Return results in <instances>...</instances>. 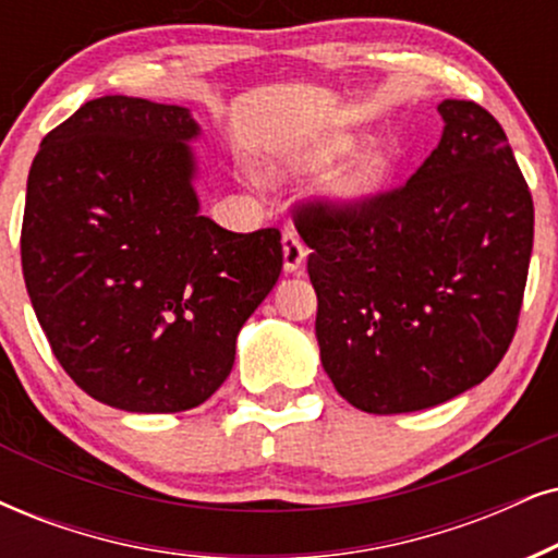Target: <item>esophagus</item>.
I'll list each match as a JSON object with an SVG mask.
<instances>
[{"mask_svg":"<svg viewBox=\"0 0 558 558\" xmlns=\"http://www.w3.org/2000/svg\"><path fill=\"white\" fill-rule=\"evenodd\" d=\"M306 255H308V250H306V244L301 242V236L295 234V231H286V234H283V267H286V272H299Z\"/></svg>","mask_w":558,"mask_h":558,"instance_id":"1","label":"esophagus"}]
</instances>
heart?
Wrapping results in <instances>:
<instances>
[{"label": "heart", "mask_w": 558, "mask_h": 558, "mask_svg": "<svg viewBox=\"0 0 558 558\" xmlns=\"http://www.w3.org/2000/svg\"><path fill=\"white\" fill-rule=\"evenodd\" d=\"M355 138L352 136H335L329 138V144H324L319 151L312 157L314 167H327L335 159L344 157L352 151ZM391 174V159L380 151H368L363 157H357L352 165L340 169L337 174H331L324 185V195L331 206L340 208H361L368 206L371 201H376L380 190L386 187Z\"/></svg>", "instance_id": "1"}]
</instances>
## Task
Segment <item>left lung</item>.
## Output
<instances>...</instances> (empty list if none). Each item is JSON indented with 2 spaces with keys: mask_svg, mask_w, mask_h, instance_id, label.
I'll use <instances>...</instances> for the list:
<instances>
[{
  "mask_svg": "<svg viewBox=\"0 0 558 558\" xmlns=\"http://www.w3.org/2000/svg\"><path fill=\"white\" fill-rule=\"evenodd\" d=\"M440 144L361 208L303 203L316 340L337 393L368 414L442 404L510 348L533 250V197L502 125L437 105Z\"/></svg>",
  "mask_w": 558,
  "mask_h": 558,
  "instance_id": "obj_1",
  "label": "left lung"
}]
</instances>
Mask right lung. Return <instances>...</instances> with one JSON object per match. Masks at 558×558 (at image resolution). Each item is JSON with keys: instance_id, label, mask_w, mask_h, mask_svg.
<instances>
[{"instance_id": "add662e5", "label": "right lung", "mask_w": 558, "mask_h": 558, "mask_svg": "<svg viewBox=\"0 0 558 558\" xmlns=\"http://www.w3.org/2000/svg\"><path fill=\"white\" fill-rule=\"evenodd\" d=\"M197 133L180 105L97 97L48 133L27 174L35 316L74 384L123 412L203 404L283 270L278 229L234 234L197 214Z\"/></svg>"}]
</instances>
